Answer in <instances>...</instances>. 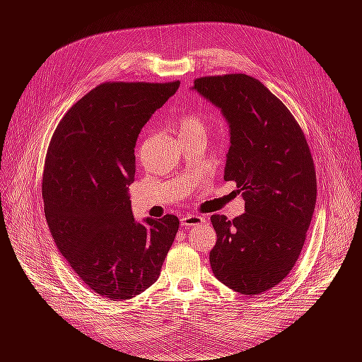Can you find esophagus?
Masks as SVG:
<instances>
[{
	"label": "esophagus",
	"mask_w": 362,
	"mask_h": 362,
	"mask_svg": "<svg viewBox=\"0 0 362 362\" xmlns=\"http://www.w3.org/2000/svg\"><path fill=\"white\" fill-rule=\"evenodd\" d=\"M180 223H182V226L185 227V229H189V227L204 224L205 218L201 217V216H197V214H187V216H183L180 218Z\"/></svg>",
	"instance_id": "34e87169"
}]
</instances>
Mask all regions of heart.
I'll return each mask as SVG.
<instances>
[{"instance_id":"1","label":"heart","mask_w":362,"mask_h":362,"mask_svg":"<svg viewBox=\"0 0 362 362\" xmlns=\"http://www.w3.org/2000/svg\"><path fill=\"white\" fill-rule=\"evenodd\" d=\"M176 127L179 130V136L189 135L195 132H205V123L198 112L191 111L180 116L176 122Z\"/></svg>"}]
</instances>
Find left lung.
<instances>
[{"label": "left lung", "instance_id": "1", "mask_svg": "<svg viewBox=\"0 0 362 362\" xmlns=\"http://www.w3.org/2000/svg\"><path fill=\"white\" fill-rule=\"evenodd\" d=\"M194 89L230 127L224 180H235L245 214L211 216L214 276L242 295H258L286 277L302 251L317 199L305 135L274 93L243 73L205 76Z\"/></svg>", "mask_w": 362, "mask_h": 362}]
</instances>
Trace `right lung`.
<instances>
[{"label": "right lung", "instance_id": "add662e5", "mask_svg": "<svg viewBox=\"0 0 362 362\" xmlns=\"http://www.w3.org/2000/svg\"><path fill=\"white\" fill-rule=\"evenodd\" d=\"M180 82H105L76 103L51 138L42 199L57 248L88 288L124 300L157 281L179 218L132 214L135 145Z\"/></svg>", "mask_w": 362, "mask_h": 362}]
</instances>
